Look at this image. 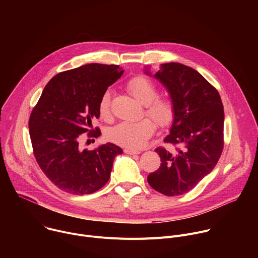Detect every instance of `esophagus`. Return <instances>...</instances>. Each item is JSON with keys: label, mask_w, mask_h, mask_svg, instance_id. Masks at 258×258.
<instances>
[{"label": "esophagus", "mask_w": 258, "mask_h": 258, "mask_svg": "<svg viewBox=\"0 0 258 258\" xmlns=\"http://www.w3.org/2000/svg\"><path fill=\"white\" fill-rule=\"evenodd\" d=\"M123 152H124L125 154H130V155H135V154H139V153H140V151H138V150L127 149V148H125V149L123 150Z\"/></svg>", "instance_id": "1"}]
</instances>
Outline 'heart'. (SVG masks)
I'll return each instance as SVG.
<instances>
[{"label": "heart", "mask_w": 258, "mask_h": 258, "mask_svg": "<svg viewBox=\"0 0 258 258\" xmlns=\"http://www.w3.org/2000/svg\"><path fill=\"white\" fill-rule=\"evenodd\" d=\"M126 90L145 105V113L153 118L160 127H167L173 122L175 117L173 101L167 96L158 95V88L153 81L144 76L134 77L127 82ZM98 113L100 118L106 122L112 119L110 92L106 91L100 98ZM154 121L143 118L135 122L123 121L108 128L105 136L110 142L125 148L140 149L155 134L157 126Z\"/></svg>", "instance_id": "heart-1"}]
</instances>
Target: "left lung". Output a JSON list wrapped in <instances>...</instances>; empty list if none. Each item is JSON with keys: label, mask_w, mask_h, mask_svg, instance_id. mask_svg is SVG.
<instances>
[{"label": "left lung", "mask_w": 258, "mask_h": 258, "mask_svg": "<svg viewBox=\"0 0 258 258\" xmlns=\"http://www.w3.org/2000/svg\"><path fill=\"white\" fill-rule=\"evenodd\" d=\"M155 78L167 88L175 107L170 135L164 139L174 149H155L161 164L147 179L157 192L178 196L194 189L223 153L224 105L217 90L189 66L164 63Z\"/></svg>", "instance_id": "8db88e82"}]
</instances>
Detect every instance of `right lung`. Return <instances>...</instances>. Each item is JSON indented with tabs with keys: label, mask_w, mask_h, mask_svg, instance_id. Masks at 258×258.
I'll return each instance as SVG.
<instances>
[{
	"label": "right lung",
	"mask_w": 258,
	"mask_h": 258,
	"mask_svg": "<svg viewBox=\"0 0 258 258\" xmlns=\"http://www.w3.org/2000/svg\"><path fill=\"white\" fill-rule=\"evenodd\" d=\"M118 65L91 63L62 71L47 84L28 120L32 151L47 177L69 194H92L106 185L113 159L122 154L107 143L98 149L81 150L82 134L98 138V103L108 87L121 78ZM89 141V140H88Z\"/></svg>",
	"instance_id": "1"
}]
</instances>
